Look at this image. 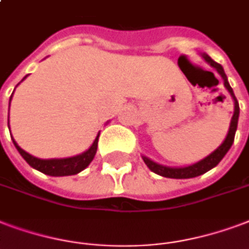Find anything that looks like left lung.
<instances>
[{
    "label": "left lung",
    "instance_id": "obj_1",
    "mask_svg": "<svg viewBox=\"0 0 249 249\" xmlns=\"http://www.w3.org/2000/svg\"><path fill=\"white\" fill-rule=\"evenodd\" d=\"M204 57V60L208 64H210V66H213L214 69L217 70L218 74L221 75L222 79H223V85L225 87L229 90L230 95L232 96V99H234V115H232V119H231V124H230V129H229V133H227V136H226L225 141L222 142V145L215 149L212 153V154H209L206 158L201 159L200 162L195 163V164H191V166L187 167H167L163 166V164H159V163L153 162L151 159H149L147 157H142L143 159V162L146 163V166L149 167L150 170L155 172V174H158V175L163 176V178H170V179H191V178H196V176H200L205 172H208L209 170H212L214 167L217 166L218 163L221 162L223 157L227 154V151L230 150L231 145H232V142H234L235 138V132H236V128H238V119H239V103L236 98H235V94L232 89H231L230 83L227 81V75H226L225 70L222 68L218 62H215L214 60H212L208 54H202Z\"/></svg>",
    "mask_w": 249,
    "mask_h": 249
}]
</instances>
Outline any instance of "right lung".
Instances as JSON below:
<instances>
[{"label":"right lung","mask_w":249,"mask_h":249,"mask_svg":"<svg viewBox=\"0 0 249 249\" xmlns=\"http://www.w3.org/2000/svg\"><path fill=\"white\" fill-rule=\"evenodd\" d=\"M26 77H27V75H26ZM26 77H24L23 79H26ZM23 79H22V81H23ZM11 98H13V95L10 96V102ZM7 125H9V119H7ZM99 134L96 136L95 141L92 142V145L90 146V149L86 150L85 153H82V154L79 155H75V157H71V158L62 159L36 158L34 155L26 153L23 149H20L18 146V143L14 141V138H13V142H14L15 147H17V150L19 151V154L22 155V158H23L32 168L40 171V172H43V174L49 176H69L75 175V174H78V172L83 171L91 162H92V159H94L95 154H96V149H98Z\"/></svg>","instance_id":"1"}]
</instances>
